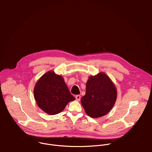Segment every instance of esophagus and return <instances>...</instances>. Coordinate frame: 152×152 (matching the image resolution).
Masks as SVG:
<instances>
[{
    "label": "esophagus",
    "instance_id": "obj_1",
    "mask_svg": "<svg viewBox=\"0 0 152 152\" xmlns=\"http://www.w3.org/2000/svg\"><path fill=\"white\" fill-rule=\"evenodd\" d=\"M75 98H76V100H77V101H80L81 97H80V95H77V96H76Z\"/></svg>",
    "mask_w": 152,
    "mask_h": 152
}]
</instances>
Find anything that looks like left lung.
Returning a JSON list of instances; mask_svg holds the SVG:
<instances>
[{
  "instance_id": "8db88e82",
  "label": "left lung",
  "mask_w": 152,
  "mask_h": 152,
  "mask_svg": "<svg viewBox=\"0 0 152 152\" xmlns=\"http://www.w3.org/2000/svg\"><path fill=\"white\" fill-rule=\"evenodd\" d=\"M117 96V89L111 79L104 73H99L89 77L81 103L87 115L96 118L111 110Z\"/></svg>"
}]
</instances>
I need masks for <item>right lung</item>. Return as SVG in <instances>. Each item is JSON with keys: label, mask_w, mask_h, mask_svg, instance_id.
I'll list each match as a JSON object with an SVG mask.
<instances>
[{"label": "right lung", "mask_w": 152, "mask_h": 152, "mask_svg": "<svg viewBox=\"0 0 152 152\" xmlns=\"http://www.w3.org/2000/svg\"><path fill=\"white\" fill-rule=\"evenodd\" d=\"M34 94L38 107L49 115L59 114L70 102L75 100L63 77L53 71L48 72L38 79Z\"/></svg>", "instance_id": "add662e5"}]
</instances>
